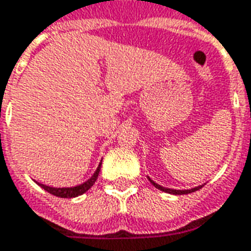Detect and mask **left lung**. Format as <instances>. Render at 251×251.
<instances>
[{"label":"left lung","mask_w":251,"mask_h":251,"mask_svg":"<svg viewBox=\"0 0 251 251\" xmlns=\"http://www.w3.org/2000/svg\"><path fill=\"white\" fill-rule=\"evenodd\" d=\"M150 179V178H149ZM150 182L152 184V185L155 186L157 189H159V191H163V192H166V193H172V195H186V193H192V192H195V191H199L201 186H196V188H193V189H186V191H176V189H168V188H163V186L161 185H158V184H155L152 179H150Z\"/></svg>","instance_id":"left-lung-1"}]
</instances>
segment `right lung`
<instances>
[{"label": "right lung", "mask_w": 251, "mask_h": 251, "mask_svg": "<svg viewBox=\"0 0 251 251\" xmlns=\"http://www.w3.org/2000/svg\"><path fill=\"white\" fill-rule=\"evenodd\" d=\"M100 168H101V163L99 165V168L96 170V173L90 177V178L86 181V182H83L81 185L74 186V188H51V186L43 185V184H39V185L43 188L44 191H47L51 195H54V196L58 197H65V199H72V197H77L79 195H82L85 192L90 189L93 184L96 182V179L99 177V173H100Z\"/></svg>", "instance_id": "right-lung-1"}]
</instances>
